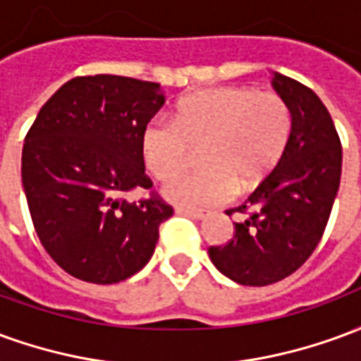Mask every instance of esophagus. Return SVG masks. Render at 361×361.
Returning <instances> with one entry per match:
<instances>
[{"label": "esophagus", "mask_w": 361, "mask_h": 361, "mask_svg": "<svg viewBox=\"0 0 361 361\" xmlns=\"http://www.w3.org/2000/svg\"><path fill=\"white\" fill-rule=\"evenodd\" d=\"M176 214H183V216H191V219L197 220H203L209 216V212L197 211V209H183V207H178V209H176Z\"/></svg>", "instance_id": "1"}]
</instances>
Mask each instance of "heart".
Returning <instances> with one entry per match:
<instances>
[{"instance_id":"heart-1","label":"heart","mask_w":361,"mask_h":361,"mask_svg":"<svg viewBox=\"0 0 361 361\" xmlns=\"http://www.w3.org/2000/svg\"><path fill=\"white\" fill-rule=\"evenodd\" d=\"M292 111L274 92L250 87H219L193 92L176 104L170 118L149 119L141 131L142 162L158 181L178 178L188 164L189 147L199 150L201 170L164 189L181 207L226 203L263 181L286 149Z\"/></svg>"}]
</instances>
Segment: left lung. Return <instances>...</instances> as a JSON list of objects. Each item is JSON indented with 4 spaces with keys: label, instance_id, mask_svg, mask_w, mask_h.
Segmentation results:
<instances>
[{
    "label": "left lung",
    "instance_id": "1",
    "mask_svg": "<svg viewBox=\"0 0 361 361\" xmlns=\"http://www.w3.org/2000/svg\"><path fill=\"white\" fill-rule=\"evenodd\" d=\"M272 87L292 111L286 149L247 201L226 211L242 214L234 238L209 247L214 267L243 286L274 284L310 259L341 185V139L325 104L286 75L274 73Z\"/></svg>",
    "mask_w": 361,
    "mask_h": 361
}]
</instances>
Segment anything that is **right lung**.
Listing matches in <instances>:
<instances>
[{
	"label": "right lung",
	"mask_w": 361,
	"mask_h": 361,
	"mask_svg": "<svg viewBox=\"0 0 361 361\" xmlns=\"http://www.w3.org/2000/svg\"><path fill=\"white\" fill-rule=\"evenodd\" d=\"M164 106L158 82L75 77L44 104L23 147V188L44 250L71 276L114 284L149 263L173 209L149 189L141 131Z\"/></svg>",
	"instance_id": "right-lung-1"
}]
</instances>
